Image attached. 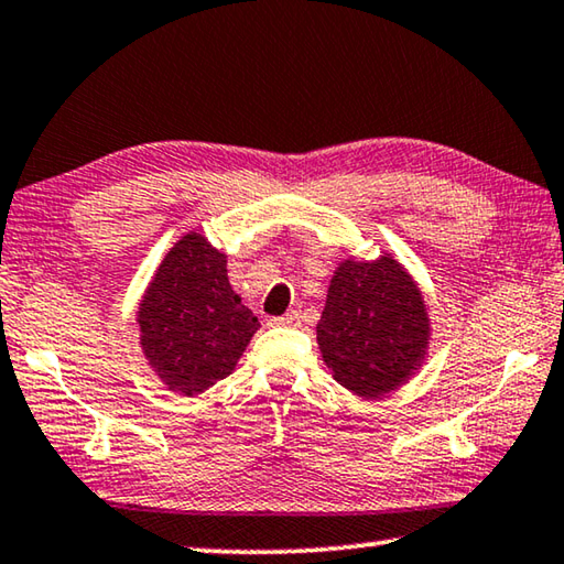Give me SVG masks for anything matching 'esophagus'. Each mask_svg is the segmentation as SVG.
<instances>
[{
	"instance_id": "34e87169",
	"label": "esophagus",
	"mask_w": 564,
	"mask_h": 564,
	"mask_svg": "<svg viewBox=\"0 0 564 564\" xmlns=\"http://www.w3.org/2000/svg\"><path fill=\"white\" fill-rule=\"evenodd\" d=\"M271 326H299V311H289L285 316L271 318Z\"/></svg>"
}]
</instances>
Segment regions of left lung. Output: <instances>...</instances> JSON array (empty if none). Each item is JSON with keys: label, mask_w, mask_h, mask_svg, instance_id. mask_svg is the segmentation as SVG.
<instances>
[{"label": "left lung", "mask_w": 564, "mask_h": 564, "mask_svg": "<svg viewBox=\"0 0 564 564\" xmlns=\"http://www.w3.org/2000/svg\"><path fill=\"white\" fill-rule=\"evenodd\" d=\"M316 336L343 388L383 398L423 362L431 321L423 293L393 256L348 259L333 275Z\"/></svg>", "instance_id": "8db88e82"}]
</instances>
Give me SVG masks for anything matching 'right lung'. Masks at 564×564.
Masks as SVG:
<instances>
[{
    "label": "right lung",
    "mask_w": 564,
    "mask_h": 564,
    "mask_svg": "<svg viewBox=\"0 0 564 564\" xmlns=\"http://www.w3.org/2000/svg\"><path fill=\"white\" fill-rule=\"evenodd\" d=\"M141 348L169 390L198 395L224 380L259 330L234 293L226 256L202 234L171 248L139 303Z\"/></svg>",
    "instance_id": "right-lung-1"
}]
</instances>
